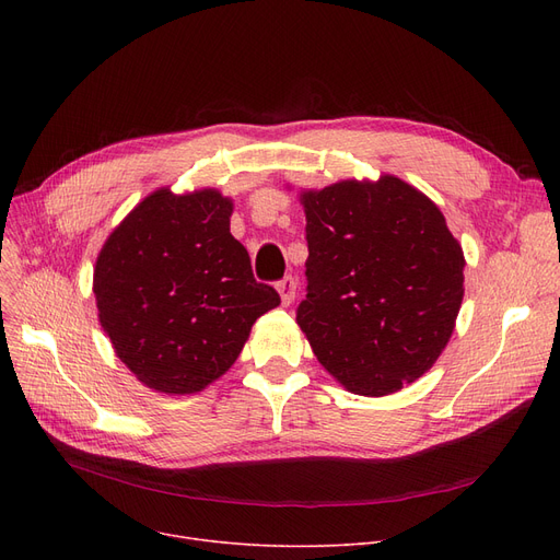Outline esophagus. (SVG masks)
<instances>
[{
	"label": "esophagus",
	"mask_w": 560,
	"mask_h": 560,
	"mask_svg": "<svg viewBox=\"0 0 560 560\" xmlns=\"http://www.w3.org/2000/svg\"><path fill=\"white\" fill-rule=\"evenodd\" d=\"M295 290H298V281L292 277H285L283 281L277 283V292H279L283 306H290L292 300H295Z\"/></svg>",
	"instance_id": "esophagus-1"
}]
</instances>
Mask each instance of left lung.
Masks as SVG:
<instances>
[{"label":"left lung","mask_w":560,"mask_h":560,"mask_svg":"<svg viewBox=\"0 0 560 560\" xmlns=\"http://www.w3.org/2000/svg\"><path fill=\"white\" fill-rule=\"evenodd\" d=\"M308 295L298 325L345 390L384 397L443 354L463 304L465 256L445 215L395 174L300 190Z\"/></svg>","instance_id":"obj_1"}]
</instances>
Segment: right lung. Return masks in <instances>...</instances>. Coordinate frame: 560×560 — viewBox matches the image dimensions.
Segmentation results:
<instances>
[{
    "instance_id": "right-lung-1",
    "label": "right lung",
    "mask_w": 560,
    "mask_h": 560,
    "mask_svg": "<svg viewBox=\"0 0 560 560\" xmlns=\"http://www.w3.org/2000/svg\"><path fill=\"white\" fill-rule=\"evenodd\" d=\"M233 199L215 188L138 201L102 245L93 292L115 357L144 388L195 395L241 357L254 322L281 304L231 235Z\"/></svg>"
}]
</instances>
